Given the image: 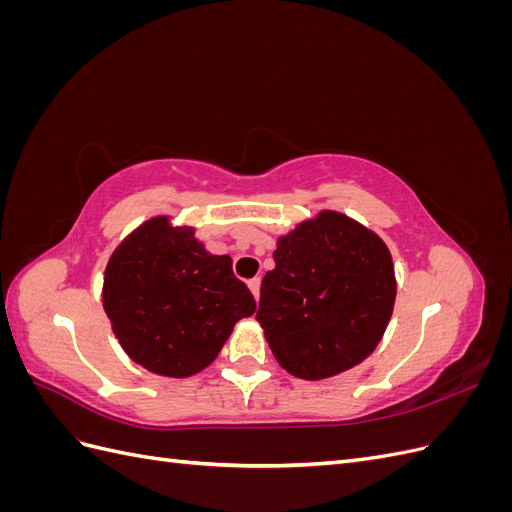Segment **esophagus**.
Listing matches in <instances>:
<instances>
[{"instance_id": "34e87169", "label": "esophagus", "mask_w": 512, "mask_h": 512, "mask_svg": "<svg viewBox=\"0 0 512 512\" xmlns=\"http://www.w3.org/2000/svg\"><path fill=\"white\" fill-rule=\"evenodd\" d=\"M247 286H250V290H252V294H254V299L258 301V297H260V277H254V280L247 282Z\"/></svg>"}]
</instances>
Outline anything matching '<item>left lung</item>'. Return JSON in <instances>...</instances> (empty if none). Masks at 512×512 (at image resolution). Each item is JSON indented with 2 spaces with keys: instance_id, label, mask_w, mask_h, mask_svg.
Masks as SVG:
<instances>
[{
  "instance_id": "obj_1",
  "label": "left lung",
  "mask_w": 512,
  "mask_h": 512,
  "mask_svg": "<svg viewBox=\"0 0 512 512\" xmlns=\"http://www.w3.org/2000/svg\"><path fill=\"white\" fill-rule=\"evenodd\" d=\"M256 320L288 374L324 380L376 350L395 305L389 247L359 222L322 211L277 239Z\"/></svg>"
}]
</instances>
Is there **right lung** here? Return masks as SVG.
I'll return each mask as SVG.
<instances>
[{"label": "right lung", "instance_id": "obj_1", "mask_svg": "<svg viewBox=\"0 0 512 512\" xmlns=\"http://www.w3.org/2000/svg\"><path fill=\"white\" fill-rule=\"evenodd\" d=\"M104 312L130 359L158 376L188 378L215 361L232 327L256 312L230 256H213L190 226L153 218L108 260Z\"/></svg>", "mask_w": 512, "mask_h": 512}]
</instances>
